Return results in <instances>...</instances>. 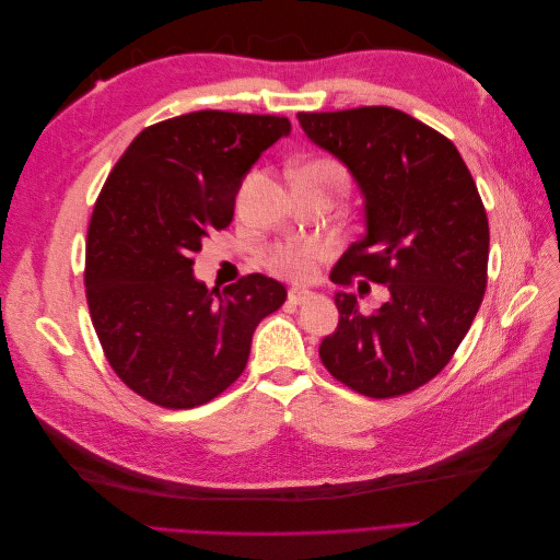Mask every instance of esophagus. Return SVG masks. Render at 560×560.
I'll return each instance as SVG.
<instances>
[{
  "label": "esophagus",
  "mask_w": 560,
  "mask_h": 560,
  "mask_svg": "<svg viewBox=\"0 0 560 560\" xmlns=\"http://www.w3.org/2000/svg\"><path fill=\"white\" fill-rule=\"evenodd\" d=\"M313 296H315L313 292H308V290H299V287H292V290L287 292V301H290V303H296V306H299V303H306V301H311Z\"/></svg>",
  "instance_id": "1"
}]
</instances>
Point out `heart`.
<instances>
[{"mask_svg":"<svg viewBox=\"0 0 560 560\" xmlns=\"http://www.w3.org/2000/svg\"><path fill=\"white\" fill-rule=\"evenodd\" d=\"M313 165L343 175L341 167L331 161H317ZM319 254H322V247L317 243H284L268 254V266L284 278L308 280L315 273V264Z\"/></svg>","mask_w":560,"mask_h":560,"instance_id":"b5f03b06","label":"heart"}]
</instances>
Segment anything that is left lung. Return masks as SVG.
<instances>
[{
    "mask_svg": "<svg viewBox=\"0 0 560 560\" xmlns=\"http://www.w3.org/2000/svg\"><path fill=\"white\" fill-rule=\"evenodd\" d=\"M299 124L364 196L366 233L331 282L362 276L389 292L369 315L336 292L341 317L319 343L322 364L364 397L413 393L451 362L483 301L490 235L477 184L448 138L399 109L301 112Z\"/></svg>",
    "mask_w": 560,
    "mask_h": 560,
    "instance_id": "left-lung-1",
    "label": "left lung"
}]
</instances>
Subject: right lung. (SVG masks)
<instances>
[{
  "instance_id": "1",
  "label": "right lung",
  "mask_w": 560,
  "mask_h": 560,
  "mask_svg": "<svg viewBox=\"0 0 560 560\" xmlns=\"http://www.w3.org/2000/svg\"><path fill=\"white\" fill-rule=\"evenodd\" d=\"M287 116L202 109L144 128L100 191L86 238V299L114 374L163 409L208 404L245 371L252 334L287 290L261 273L208 290L194 254L231 224L249 167Z\"/></svg>"
}]
</instances>
